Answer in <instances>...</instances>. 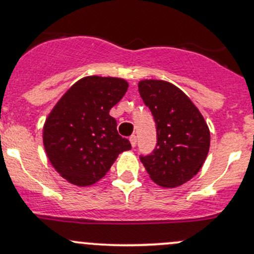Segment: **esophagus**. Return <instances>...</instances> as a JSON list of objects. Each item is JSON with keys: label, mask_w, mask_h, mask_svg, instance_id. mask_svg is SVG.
I'll return each mask as SVG.
<instances>
[{"label": "esophagus", "mask_w": 254, "mask_h": 254, "mask_svg": "<svg viewBox=\"0 0 254 254\" xmlns=\"http://www.w3.org/2000/svg\"><path fill=\"white\" fill-rule=\"evenodd\" d=\"M130 143H131L132 147H136V143H137V137L135 135L130 136Z\"/></svg>", "instance_id": "esophagus-1"}]
</instances>
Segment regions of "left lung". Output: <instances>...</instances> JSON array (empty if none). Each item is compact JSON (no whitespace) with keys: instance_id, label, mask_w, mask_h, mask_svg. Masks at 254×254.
Here are the masks:
<instances>
[{"instance_id":"obj_1","label":"left lung","mask_w":254,"mask_h":254,"mask_svg":"<svg viewBox=\"0 0 254 254\" xmlns=\"http://www.w3.org/2000/svg\"><path fill=\"white\" fill-rule=\"evenodd\" d=\"M138 91L157 127V146L140 159L149 177L164 188L191 180L210 149V130L204 117L181 89L165 80L146 79Z\"/></svg>"}]
</instances>
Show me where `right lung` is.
I'll use <instances>...</instances> for the list:
<instances>
[{
    "instance_id": "obj_1",
    "label": "right lung",
    "mask_w": 254,
    "mask_h": 254,
    "mask_svg": "<svg viewBox=\"0 0 254 254\" xmlns=\"http://www.w3.org/2000/svg\"><path fill=\"white\" fill-rule=\"evenodd\" d=\"M127 86L122 78L84 77L66 91L46 119L44 149L55 170L72 185H94L122 152L131 149L110 116Z\"/></svg>"
}]
</instances>
